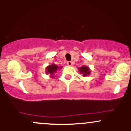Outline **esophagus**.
Wrapping results in <instances>:
<instances>
[{"label": "esophagus", "mask_w": 131, "mask_h": 131, "mask_svg": "<svg viewBox=\"0 0 131 131\" xmlns=\"http://www.w3.org/2000/svg\"><path fill=\"white\" fill-rule=\"evenodd\" d=\"M67 64H68V66H71L72 65V62L70 61H67Z\"/></svg>", "instance_id": "esophagus-1"}]
</instances>
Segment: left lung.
<instances>
[{
  "label": "left lung",
  "mask_w": 131,
  "mask_h": 131,
  "mask_svg": "<svg viewBox=\"0 0 131 131\" xmlns=\"http://www.w3.org/2000/svg\"><path fill=\"white\" fill-rule=\"evenodd\" d=\"M78 70H80L81 73L83 74V77L87 76V75H89L90 73V71L89 70V68L86 67H80V68H78Z\"/></svg>",
  "instance_id": "8db88e82"
}]
</instances>
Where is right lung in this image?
<instances>
[{
	"instance_id": "add662e5",
	"label": "right lung",
	"mask_w": 131,
	"mask_h": 131,
	"mask_svg": "<svg viewBox=\"0 0 131 131\" xmlns=\"http://www.w3.org/2000/svg\"><path fill=\"white\" fill-rule=\"evenodd\" d=\"M60 68H61L62 67H60ZM58 69H59L58 67L55 64H51V65H49L46 68V73H49L51 75H53V74L54 73H56V71H57Z\"/></svg>"
}]
</instances>
